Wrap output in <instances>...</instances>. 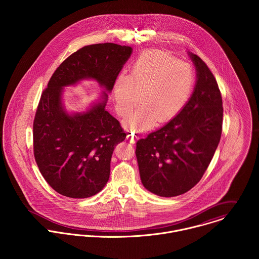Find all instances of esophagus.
<instances>
[{
	"instance_id": "esophagus-1",
	"label": "esophagus",
	"mask_w": 259,
	"mask_h": 259,
	"mask_svg": "<svg viewBox=\"0 0 259 259\" xmlns=\"http://www.w3.org/2000/svg\"><path fill=\"white\" fill-rule=\"evenodd\" d=\"M126 139H127V141H128L130 143H132V144H136L137 141H138L137 136H135V134H131V133L126 136Z\"/></svg>"
}]
</instances>
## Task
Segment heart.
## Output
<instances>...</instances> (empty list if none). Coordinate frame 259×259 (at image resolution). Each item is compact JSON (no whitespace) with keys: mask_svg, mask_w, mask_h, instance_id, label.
<instances>
[{"mask_svg":"<svg viewBox=\"0 0 259 259\" xmlns=\"http://www.w3.org/2000/svg\"><path fill=\"white\" fill-rule=\"evenodd\" d=\"M195 83L192 68L165 52L147 50L134 62L130 74L120 73L112 85L117 113L125 117L140 102L143 106L124 121L132 132H145L165 123L184 110Z\"/></svg>","mask_w":259,"mask_h":259,"instance_id":"b5f03b06","label":"heart"}]
</instances>
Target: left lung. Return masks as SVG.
I'll list each match as a JSON object with an SVG mask.
<instances>
[{"mask_svg": "<svg viewBox=\"0 0 259 259\" xmlns=\"http://www.w3.org/2000/svg\"><path fill=\"white\" fill-rule=\"evenodd\" d=\"M188 55L196 70L190 99L175 118L137 143L142 183L162 197L181 195L201 180L222 137L223 108L217 79L198 56Z\"/></svg>", "mask_w": 259, "mask_h": 259, "instance_id": "obj_1", "label": "left lung"}]
</instances>
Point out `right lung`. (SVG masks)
Instances as JSON below:
<instances>
[{"instance_id":"1","label":"right lung","mask_w":259,"mask_h":259,"mask_svg":"<svg viewBox=\"0 0 259 259\" xmlns=\"http://www.w3.org/2000/svg\"><path fill=\"white\" fill-rule=\"evenodd\" d=\"M133 53L112 42L85 46L66 59L42 92L34 119V154L38 169L57 192L87 198L110 179L114 147L126 135L106 110L115 77ZM94 79L105 92L84 112L70 114L63 106L66 86Z\"/></svg>"}]
</instances>
